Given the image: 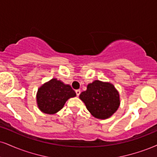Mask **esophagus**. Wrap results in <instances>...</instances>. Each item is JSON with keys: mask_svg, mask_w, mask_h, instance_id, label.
Instances as JSON below:
<instances>
[{"mask_svg": "<svg viewBox=\"0 0 157 157\" xmlns=\"http://www.w3.org/2000/svg\"><path fill=\"white\" fill-rule=\"evenodd\" d=\"M75 93H76V94H77V97H78V96L79 95H80V93H81V91H80V90H75Z\"/></svg>", "mask_w": 157, "mask_h": 157, "instance_id": "obj_1", "label": "esophagus"}]
</instances>
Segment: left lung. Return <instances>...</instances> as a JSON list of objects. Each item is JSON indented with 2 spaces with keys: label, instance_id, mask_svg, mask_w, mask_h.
Here are the masks:
<instances>
[{
  "label": "left lung",
  "instance_id": "1",
  "mask_svg": "<svg viewBox=\"0 0 157 157\" xmlns=\"http://www.w3.org/2000/svg\"><path fill=\"white\" fill-rule=\"evenodd\" d=\"M80 99L94 117L106 119L113 116L119 107L120 98L118 90L109 82L94 81L82 92Z\"/></svg>",
  "mask_w": 157,
  "mask_h": 157
}]
</instances>
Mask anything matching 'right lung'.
Returning <instances> with one entry per match:
<instances>
[{"instance_id": "right-lung-1", "label": "right lung", "mask_w": 157, "mask_h": 157, "mask_svg": "<svg viewBox=\"0 0 157 157\" xmlns=\"http://www.w3.org/2000/svg\"><path fill=\"white\" fill-rule=\"evenodd\" d=\"M75 96L76 93L69 85L53 78L38 89L37 105L41 112L55 114L63 108L69 98Z\"/></svg>"}]
</instances>
